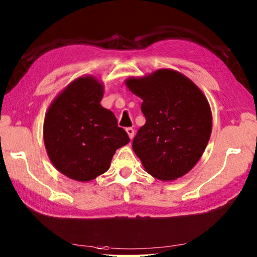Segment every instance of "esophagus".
<instances>
[{"instance_id": "34e87169", "label": "esophagus", "mask_w": 257, "mask_h": 257, "mask_svg": "<svg viewBox=\"0 0 257 257\" xmlns=\"http://www.w3.org/2000/svg\"><path fill=\"white\" fill-rule=\"evenodd\" d=\"M125 132H127V134H128V136H129L130 139L134 138V136H135V130H134L133 128L129 127V128L125 129Z\"/></svg>"}]
</instances>
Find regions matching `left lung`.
<instances>
[{"mask_svg": "<svg viewBox=\"0 0 257 257\" xmlns=\"http://www.w3.org/2000/svg\"><path fill=\"white\" fill-rule=\"evenodd\" d=\"M127 86L142 97L146 123L139 128L133 149L149 174L175 180L197 164L211 135L208 100L188 77L158 69L143 78H128Z\"/></svg>", "mask_w": 257, "mask_h": 257, "instance_id": "obj_1", "label": "left lung"}]
</instances>
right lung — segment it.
Listing matches in <instances>:
<instances>
[{"label": "right lung", "instance_id": "add662e5", "mask_svg": "<svg viewBox=\"0 0 257 257\" xmlns=\"http://www.w3.org/2000/svg\"><path fill=\"white\" fill-rule=\"evenodd\" d=\"M103 85L94 77L72 82L49 106L44 141L60 173L86 182L109 170L115 151L130 139L112 111L100 104Z\"/></svg>", "mask_w": 257, "mask_h": 257}]
</instances>
